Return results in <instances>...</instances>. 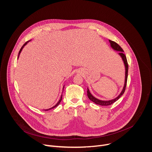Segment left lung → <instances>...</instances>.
<instances>
[{
	"label": "left lung",
	"mask_w": 152,
	"mask_h": 152,
	"mask_svg": "<svg viewBox=\"0 0 152 152\" xmlns=\"http://www.w3.org/2000/svg\"><path fill=\"white\" fill-rule=\"evenodd\" d=\"M109 41L111 44V48L116 50V51H118L120 52L118 53V54L120 55V56L121 57L124 64V66H125V81H124V85L123 86V88L121 92V93L115 99L111 100H101L99 99H97V98L94 97L90 92L89 89L87 88V96L89 98V99L90 100H91L92 102H93L94 103H95L97 104H99L101 106H108V105H110L113 103H114L115 102H116L117 100H118L119 99V98L123 94V93L125 91V89H126V84H127V75H128V64H127V59H126V56H125V55L124 54V51L123 50V49L117 44V42L111 41L110 39H109Z\"/></svg>",
	"instance_id": "8db88e82"
}]
</instances>
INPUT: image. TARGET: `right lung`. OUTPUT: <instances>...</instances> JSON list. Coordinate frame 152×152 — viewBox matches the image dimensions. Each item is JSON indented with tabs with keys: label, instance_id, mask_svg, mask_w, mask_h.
Masks as SVG:
<instances>
[{
	"label": "right lung",
	"instance_id": "add662e5",
	"mask_svg": "<svg viewBox=\"0 0 152 152\" xmlns=\"http://www.w3.org/2000/svg\"><path fill=\"white\" fill-rule=\"evenodd\" d=\"M30 41V40H29ZM29 41H28L27 42H26L25 43V44L23 45V46L22 47H21V48L20 49V51H19V53H18V57H19V55H20V53H21V50H22V49H23V48L25 47V45H26V44H27V43ZM64 86H63V89H64ZM62 95H61V99H59V100L58 101V102L54 106H53L52 107H50V108H49V109H48V110H45V111H49V110H51V109H53V108H54V107H56L57 106H58V104L60 103V102H61V100H62Z\"/></svg>",
	"mask_w": 152,
	"mask_h": 152
}]
</instances>
